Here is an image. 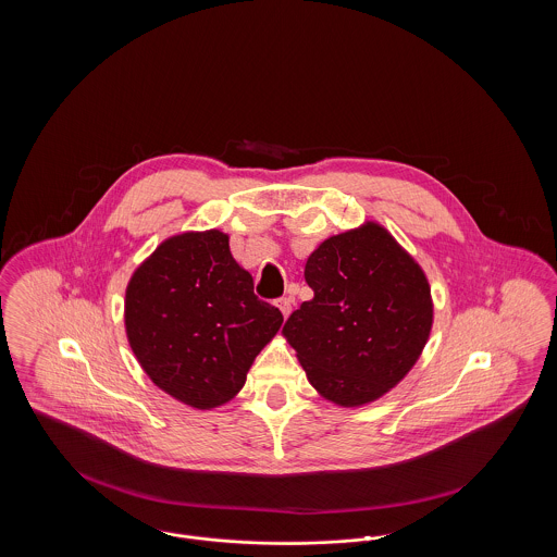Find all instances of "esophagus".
<instances>
[{
    "label": "esophagus",
    "instance_id": "obj_1",
    "mask_svg": "<svg viewBox=\"0 0 557 557\" xmlns=\"http://www.w3.org/2000/svg\"><path fill=\"white\" fill-rule=\"evenodd\" d=\"M275 305H277V309L282 311V315H284V318H288V315H290L292 298H280Z\"/></svg>",
    "mask_w": 557,
    "mask_h": 557
}]
</instances>
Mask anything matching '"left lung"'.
Listing matches in <instances>:
<instances>
[{"label": "left lung", "instance_id": "1", "mask_svg": "<svg viewBox=\"0 0 557 557\" xmlns=\"http://www.w3.org/2000/svg\"><path fill=\"white\" fill-rule=\"evenodd\" d=\"M315 296L282 334L307 380L338 407L384 397L418 363L434 323L422 265L377 221L330 236L309 255Z\"/></svg>", "mask_w": 557, "mask_h": 557}]
</instances>
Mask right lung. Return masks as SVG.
Instances as JSON below:
<instances>
[{
  "label": "right lung",
  "instance_id": "add662e5",
  "mask_svg": "<svg viewBox=\"0 0 557 557\" xmlns=\"http://www.w3.org/2000/svg\"><path fill=\"white\" fill-rule=\"evenodd\" d=\"M252 288L221 230L171 236L139 263L125 290V332L160 391L198 411L238 395L284 321Z\"/></svg>",
  "mask_w": 557,
  "mask_h": 557
}]
</instances>
